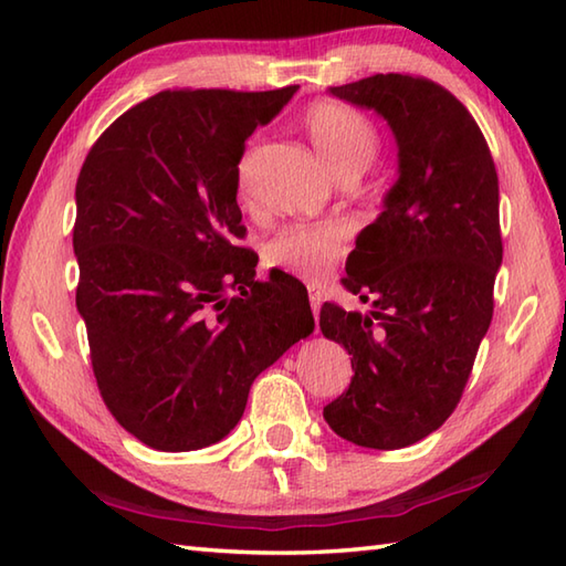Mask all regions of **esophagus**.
<instances>
[{
  "label": "esophagus",
  "mask_w": 566,
  "mask_h": 566,
  "mask_svg": "<svg viewBox=\"0 0 566 566\" xmlns=\"http://www.w3.org/2000/svg\"><path fill=\"white\" fill-rule=\"evenodd\" d=\"M308 302H311V308H314V316H318L321 304H323V294L316 284H308Z\"/></svg>",
  "instance_id": "1"
}]
</instances>
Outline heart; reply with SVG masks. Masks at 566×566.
<instances>
[{
	"label": "heart",
	"mask_w": 566,
	"mask_h": 566,
	"mask_svg": "<svg viewBox=\"0 0 566 566\" xmlns=\"http://www.w3.org/2000/svg\"><path fill=\"white\" fill-rule=\"evenodd\" d=\"M311 140L333 175L363 172L379 150V134L367 116L340 102H316L304 114ZM248 158L240 160L238 182L245 189ZM345 250V231L335 223L286 226L264 248L272 268L290 270L304 280H321Z\"/></svg>",
	"instance_id": "1"
}]
</instances>
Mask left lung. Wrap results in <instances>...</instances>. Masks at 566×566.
Returning a JSON list of instances; mask_svg holds the SVG:
<instances>
[{
	"instance_id": "obj_1",
	"label": "left lung",
	"mask_w": 566,
	"mask_h": 566,
	"mask_svg": "<svg viewBox=\"0 0 566 566\" xmlns=\"http://www.w3.org/2000/svg\"><path fill=\"white\" fill-rule=\"evenodd\" d=\"M328 92L389 124L399 179L345 264V290L375 296L371 311L321 306V333L355 369L323 418L359 448L399 450L450 418L489 331L499 177L472 114L440 84L389 72Z\"/></svg>"
}]
</instances>
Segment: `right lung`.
<instances>
[{"instance_id": "obj_1", "label": "right lung", "mask_w": 566, "mask_h": 566, "mask_svg": "<svg viewBox=\"0 0 566 566\" xmlns=\"http://www.w3.org/2000/svg\"><path fill=\"white\" fill-rule=\"evenodd\" d=\"M296 90L160 92L80 170L72 248L92 369L112 416L153 450L223 440L260 371L314 333L306 286L284 272L260 282L255 252L233 243L245 140Z\"/></svg>"}]
</instances>
